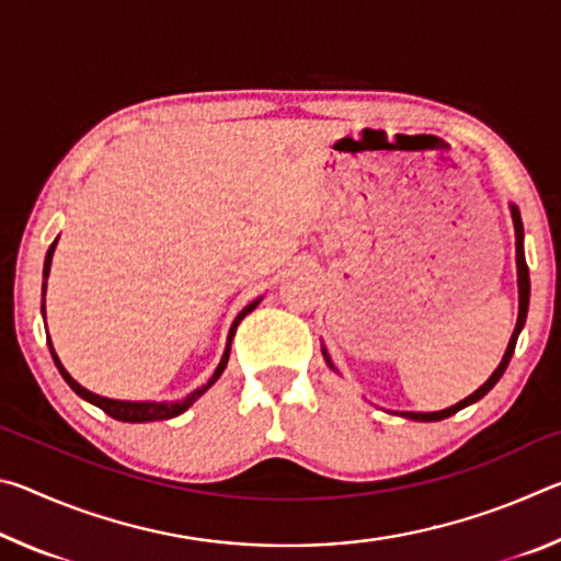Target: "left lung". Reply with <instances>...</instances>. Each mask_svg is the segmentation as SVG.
<instances>
[{
  "label": "left lung",
  "instance_id": "1",
  "mask_svg": "<svg viewBox=\"0 0 561 561\" xmlns=\"http://www.w3.org/2000/svg\"><path fill=\"white\" fill-rule=\"evenodd\" d=\"M510 210H512V222H515V247H517V284H519V317H517V327H515V331H512V339H510V344H507L505 356H502V364L495 368V374H492V376L488 378V381L482 383V386L478 388V391H474L472 396L465 398V401L455 403L453 408H445V411H438V413H403L405 417H411V421H425V423H431V421H443V417H450V415H455V413H458V411H462L465 405H470V403H474V401H480V398L485 396V393L490 391V388L500 381L502 374H505L507 364H510L512 354H515L517 336H519L522 327H525L527 309H529V270H527V262H525V247H522V237H525V232H522L519 210H517L515 205H512ZM324 358H327V364L331 366V360H329V356H327V351H324ZM331 368H334V366H331Z\"/></svg>",
  "mask_w": 561,
  "mask_h": 561
}]
</instances>
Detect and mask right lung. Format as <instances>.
Masks as SVG:
<instances>
[{
	"label": "right lung",
	"mask_w": 561,
	"mask_h": 561,
	"mask_svg": "<svg viewBox=\"0 0 561 561\" xmlns=\"http://www.w3.org/2000/svg\"><path fill=\"white\" fill-rule=\"evenodd\" d=\"M54 247H56V242L49 247V252H46V262H44V279L49 277V270H51V257H54ZM44 289H46V282H44ZM260 304V299L257 301H252L250 307H244L240 314H237V319H234V324H232V329H230V336H227V348H225V354H222V360H220V366L215 368V374H213V378L210 381H207L203 388H197V391H193L190 393L185 401H178V403H133V401H113V398H103V396H96V393H91V391H87V388H83L81 383H76L73 378L69 376V371H66V368L61 366V360H59V356H56V351H54V346H51V341H49V348H51V356H54V364H56V368H59L61 371V376H64V381L69 383L76 393H79L83 401H89V403H93V405H99L103 413H108L111 417H116V421H123V423H148V421H168V417H175V415H180L183 411H187L190 405H193L197 398H201L207 388H210L217 378L222 376V371H225V366H227V358H230V348H232V339H234V331H237V324H240V321L250 314V311L257 307Z\"/></svg>",
	"instance_id": "1"
}]
</instances>
